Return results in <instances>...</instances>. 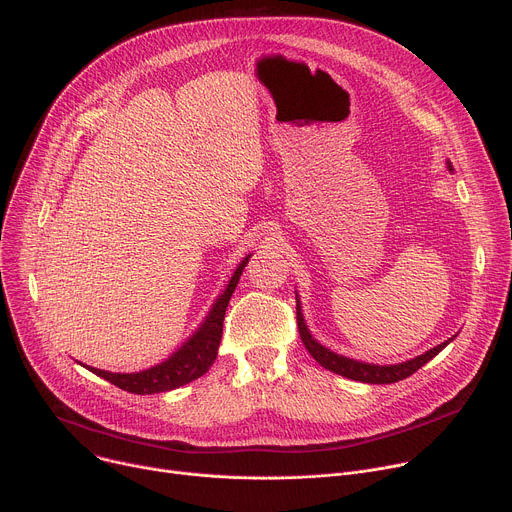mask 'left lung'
I'll list each match as a JSON object with an SVG mask.
<instances>
[{"label": "left lung", "mask_w": 512, "mask_h": 512, "mask_svg": "<svg viewBox=\"0 0 512 512\" xmlns=\"http://www.w3.org/2000/svg\"><path fill=\"white\" fill-rule=\"evenodd\" d=\"M448 170H454L452 162H448ZM296 314H298V330H300L304 346L322 364L324 369H328V371H332L336 375H342L346 379L360 381V383H371V385H389V383H397V381H403V379L411 377L415 371H419L423 367L425 362H429L437 352H442L454 340V338H448L446 342L437 344V346L429 348L427 352H423V354H419V356H415L411 360L399 362V364H371V362H360V360H354V358H346V356L336 354L330 348L322 346L310 334V330H308V326L304 322L302 304L298 300V294H296Z\"/></svg>", "instance_id": "8db88e82"}]
</instances>
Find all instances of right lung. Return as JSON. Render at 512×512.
<instances>
[{
    "instance_id": "obj_1",
    "label": "right lung",
    "mask_w": 512,
    "mask_h": 512,
    "mask_svg": "<svg viewBox=\"0 0 512 512\" xmlns=\"http://www.w3.org/2000/svg\"><path fill=\"white\" fill-rule=\"evenodd\" d=\"M249 257L251 255H247L239 263L227 289L221 296H218V300L214 302V306H212L210 314L206 316V320L202 322V326L170 358H166L164 362L156 364V367H152L148 371H139V373H109V371H101V369H93V367H87V369L91 373H95L97 377L109 381L111 385H115L123 391L135 393V395H154V393L172 391V389H178V387L202 377L212 367V362L218 354V344H221V338H223L225 312H227L233 291L239 283V277L249 263Z\"/></svg>"
}]
</instances>
